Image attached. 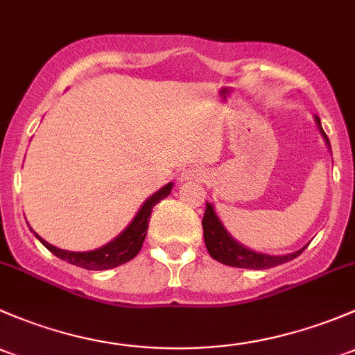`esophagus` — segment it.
I'll return each mask as SVG.
<instances>
[{
	"label": "esophagus",
	"instance_id": "obj_1",
	"mask_svg": "<svg viewBox=\"0 0 355 355\" xmlns=\"http://www.w3.org/2000/svg\"><path fill=\"white\" fill-rule=\"evenodd\" d=\"M205 178V173L202 169H196V167H189V169H184L181 173V176H179V179L181 181H200V179Z\"/></svg>",
	"mask_w": 355,
	"mask_h": 355
}]
</instances>
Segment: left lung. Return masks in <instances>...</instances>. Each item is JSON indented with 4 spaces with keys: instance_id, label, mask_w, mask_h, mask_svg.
I'll return each instance as SVG.
<instances>
[{
    "instance_id": "8db88e82",
    "label": "left lung",
    "mask_w": 355,
    "mask_h": 355,
    "mask_svg": "<svg viewBox=\"0 0 355 355\" xmlns=\"http://www.w3.org/2000/svg\"><path fill=\"white\" fill-rule=\"evenodd\" d=\"M320 123V119H318ZM321 128V126H320ZM323 133L324 140L327 144L330 145L328 141L327 135L324 131L321 130ZM203 237H205V246H207L208 253L214 259L217 261L224 263V265L229 266H236V268H250V270H266L272 268V266L282 265V263L291 261V259L297 258L299 254L304 251V248L292 254H286V257H270V254H263V253H257V251H251L248 248L241 246L239 243L232 239L225 229L222 227L220 220L215 215L214 207L210 203H207V208H205V215H203Z\"/></svg>"
}]
</instances>
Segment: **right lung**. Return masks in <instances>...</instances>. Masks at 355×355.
Listing matches in <instances>:
<instances>
[{
    "instance_id": "add662e5",
    "label": "right lung",
    "mask_w": 355,
    "mask_h": 355,
    "mask_svg": "<svg viewBox=\"0 0 355 355\" xmlns=\"http://www.w3.org/2000/svg\"><path fill=\"white\" fill-rule=\"evenodd\" d=\"M173 189V182H169L167 186H164L162 189L155 193V195L150 196L147 202L144 203V207L140 208V211L137 214V217L133 218L130 225L126 227L121 236L116 237L112 243L105 244L104 248L96 251H89V253H73V251H64L60 250V248L51 246L49 243L39 237L37 239L41 241L44 246L51 251L53 254H56L58 258L64 259V261L71 263V265L80 266V268L85 270H107V268H114V266L123 265V263L130 261L140 253L141 246H144L145 236H147V229H148V220H150V215L153 207L160 202V200L166 198L167 195Z\"/></svg>"
}]
</instances>
